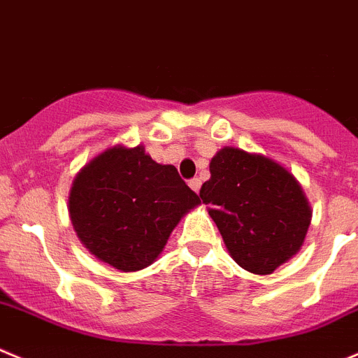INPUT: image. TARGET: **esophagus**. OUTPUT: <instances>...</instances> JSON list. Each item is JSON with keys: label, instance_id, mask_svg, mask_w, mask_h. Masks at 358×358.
<instances>
[{"label": "esophagus", "instance_id": "obj_1", "mask_svg": "<svg viewBox=\"0 0 358 358\" xmlns=\"http://www.w3.org/2000/svg\"><path fill=\"white\" fill-rule=\"evenodd\" d=\"M188 185H189V188L193 189V192L199 193V192H200V186H202V182H200L199 177H193V179H189Z\"/></svg>", "mask_w": 358, "mask_h": 358}]
</instances>
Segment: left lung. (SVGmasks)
I'll return each mask as SVG.
<instances>
[{"label": "left lung", "mask_w": 358, "mask_h": 358, "mask_svg": "<svg viewBox=\"0 0 358 358\" xmlns=\"http://www.w3.org/2000/svg\"><path fill=\"white\" fill-rule=\"evenodd\" d=\"M209 170L200 199L241 267L271 274L301 250L311 209L288 170L237 148L221 149Z\"/></svg>", "instance_id": "obj_1"}]
</instances>
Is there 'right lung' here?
I'll list each match as a JSON object with an SVG mask.
<instances>
[{
  "label": "right lung",
  "mask_w": 358,
  "mask_h": 358,
  "mask_svg": "<svg viewBox=\"0 0 358 358\" xmlns=\"http://www.w3.org/2000/svg\"><path fill=\"white\" fill-rule=\"evenodd\" d=\"M199 203L176 166L156 163L142 145H115L77 173L70 217L98 260L131 272L158 258L179 220Z\"/></svg>",
  "instance_id": "add662e5"
}]
</instances>
